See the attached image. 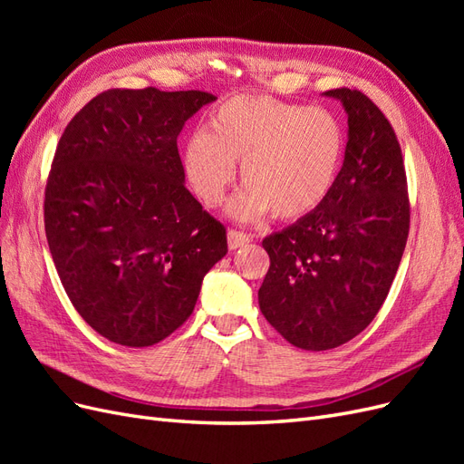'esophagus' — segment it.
I'll list each match as a JSON object with an SVG mask.
<instances>
[{"mask_svg":"<svg viewBox=\"0 0 464 464\" xmlns=\"http://www.w3.org/2000/svg\"><path fill=\"white\" fill-rule=\"evenodd\" d=\"M249 244V236L244 232H237V230H228V247L230 249H237Z\"/></svg>","mask_w":464,"mask_h":464,"instance_id":"1","label":"esophagus"}]
</instances>
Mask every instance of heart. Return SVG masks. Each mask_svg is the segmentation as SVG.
Masks as SVG:
<instances>
[{"label":"heart","instance_id":"1","mask_svg":"<svg viewBox=\"0 0 464 464\" xmlns=\"http://www.w3.org/2000/svg\"><path fill=\"white\" fill-rule=\"evenodd\" d=\"M344 130L333 111L265 94H237L208 118L184 147V172L198 198L217 207L242 162L246 186L227 213L240 222L269 215L296 220L331 195L344 159Z\"/></svg>","mask_w":464,"mask_h":464}]
</instances>
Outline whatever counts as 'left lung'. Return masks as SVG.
I'll return each mask as SVG.
<instances>
[{
	"mask_svg": "<svg viewBox=\"0 0 464 464\" xmlns=\"http://www.w3.org/2000/svg\"><path fill=\"white\" fill-rule=\"evenodd\" d=\"M348 116L336 184L319 208L266 236L271 266L259 288L265 319L304 350L354 339L383 305L409 237L402 154L391 123L366 94L334 89Z\"/></svg>",
	"mask_w": 464,
	"mask_h": 464,
	"instance_id": "1",
	"label": "left lung"
}]
</instances>
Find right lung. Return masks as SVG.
I'll use <instances>...</instances> for the list:
<instances>
[{
  "label": "right lung",
  "instance_id": "right-lung-1",
  "mask_svg": "<svg viewBox=\"0 0 464 464\" xmlns=\"http://www.w3.org/2000/svg\"><path fill=\"white\" fill-rule=\"evenodd\" d=\"M217 96L111 89L65 128L44 199L50 254L79 315L110 343L157 344L184 323L227 228L186 188L178 135Z\"/></svg>",
  "mask_w": 464,
  "mask_h": 464
}]
</instances>
